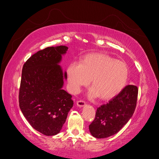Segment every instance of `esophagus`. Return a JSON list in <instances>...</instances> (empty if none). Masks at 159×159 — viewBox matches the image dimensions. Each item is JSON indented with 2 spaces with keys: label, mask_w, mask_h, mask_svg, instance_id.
<instances>
[{
  "label": "esophagus",
  "mask_w": 159,
  "mask_h": 159,
  "mask_svg": "<svg viewBox=\"0 0 159 159\" xmlns=\"http://www.w3.org/2000/svg\"><path fill=\"white\" fill-rule=\"evenodd\" d=\"M77 105H78V107H84V105H85V102L83 100H80L77 102Z\"/></svg>",
  "instance_id": "34e87169"
}]
</instances>
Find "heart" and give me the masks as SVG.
Wrapping results in <instances>:
<instances>
[{"label":"heart","mask_w":159,"mask_h":159,"mask_svg":"<svg viewBox=\"0 0 159 159\" xmlns=\"http://www.w3.org/2000/svg\"><path fill=\"white\" fill-rule=\"evenodd\" d=\"M70 89L78 93L91 80L92 88L90 98L110 99L119 94L125 87L129 70L125 62L116 60L107 54L93 53L86 55L79 64L72 63L67 70Z\"/></svg>","instance_id":"obj_1"}]
</instances>
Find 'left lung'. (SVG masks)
<instances>
[{"instance_id": "left-lung-1", "label": "left lung", "mask_w": 159, "mask_h": 159, "mask_svg": "<svg viewBox=\"0 0 159 159\" xmlns=\"http://www.w3.org/2000/svg\"><path fill=\"white\" fill-rule=\"evenodd\" d=\"M137 96V86L128 85L108 103L99 107L94 120L89 125L92 136L103 139L118 133L133 115Z\"/></svg>"}]
</instances>
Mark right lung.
Segmentation results:
<instances>
[{"mask_svg": "<svg viewBox=\"0 0 159 159\" xmlns=\"http://www.w3.org/2000/svg\"><path fill=\"white\" fill-rule=\"evenodd\" d=\"M66 46L48 47L33 54L23 66L19 106L30 125L47 136L59 133L74 102L64 89L63 72L58 64Z\"/></svg>", "mask_w": 159, "mask_h": 159, "instance_id": "add662e5", "label": "right lung"}]
</instances>
